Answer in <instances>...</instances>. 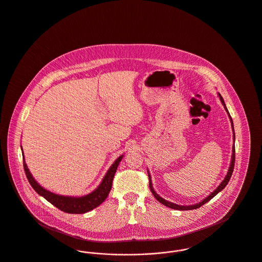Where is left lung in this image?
Instances as JSON below:
<instances>
[{"mask_svg": "<svg viewBox=\"0 0 262 262\" xmlns=\"http://www.w3.org/2000/svg\"><path fill=\"white\" fill-rule=\"evenodd\" d=\"M219 96H220V99H221V101H222V103L224 105V107H225V109H226V111H227V113H228V111H227V106L225 104V101H224V98L222 97V95L221 94H219ZM228 117H229V119H230V122H231V125H232V130H233V122H232V119H231V117H230V115H229V113H228ZM233 139H235V135H234V131H233ZM234 162H235V148H234V145H233V149H232V157H231V163H230V167H229V169H228V172H227V174L226 176V178H225V180L222 182V184L213 191V192H211L210 194H209L208 198H206L204 201H202L200 204H196V205H193V206H186V207H184V206H179V205H176V204H173V203H171V202H168V201H166V200H164L163 198H161L159 194H158L157 192L154 191V189H153V186H152V181H151V177H150V174H149V187H150V190H151V192L152 193L154 194V196L157 199L158 201H159V203H161V204H163L164 206H166V207H168V208H171V209H179V210H190V209H199V208H201L203 205H205L206 203H208L209 201H210L217 192H221V191H223L225 188H226V186L227 185V183H228V181L230 180V177H231V174H232V172H233V168H234Z\"/></svg>", "mask_w": 262, "mask_h": 262, "instance_id": "8db88e82", "label": "left lung"}]
</instances>
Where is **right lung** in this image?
<instances>
[{"instance_id": "add662e5", "label": "right lung", "mask_w": 262, "mask_h": 262, "mask_svg": "<svg viewBox=\"0 0 262 262\" xmlns=\"http://www.w3.org/2000/svg\"><path fill=\"white\" fill-rule=\"evenodd\" d=\"M122 157L123 155L113 163V165L110 167V169L105 174L104 179L102 180L101 184L95 191H93L88 195L80 196V198L64 196V195H59V194L47 191L46 189L40 187L35 182V179L30 173V171L26 165L25 160H24V169H25L26 176L28 178V181L30 182L33 189L38 194L43 196L54 207H56L57 209H59L64 212H68V213H84L91 209H95L96 207H98L100 204H102L104 202L105 199L107 198V195L109 194V192L111 190L114 174L116 173L117 167H118L120 161L122 160Z\"/></svg>"}]
</instances>
